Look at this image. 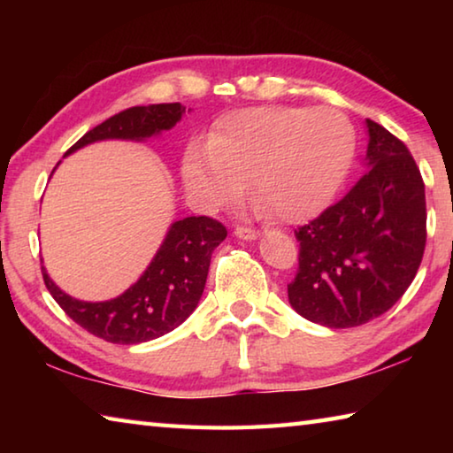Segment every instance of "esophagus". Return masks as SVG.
Returning a JSON list of instances; mask_svg holds the SVG:
<instances>
[{
  "instance_id": "esophagus-1",
  "label": "esophagus",
  "mask_w": 453,
  "mask_h": 453,
  "mask_svg": "<svg viewBox=\"0 0 453 453\" xmlns=\"http://www.w3.org/2000/svg\"><path fill=\"white\" fill-rule=\"evenodd\" d=\"M235 237H240V240H245V242H254L257 240V232L256 229H250V227H235Z\"/></svg>"
}]
</instances>
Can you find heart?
<instances>
[{
    "label": "heart",
    "mask_w": 453,
    "mask_h": 453,
    "mask_svg": "<svg viewBox=\"0 0 453 453\" xmlns=\"http://www.w3.org/2000/svg\"><path fill=\"white\" fill-rule=\"evenodd\" d=\"M356 129L335 107H254L229 113L203 148L183 156L181 178L203 210L250 194L259 210L286 224L319 216L346 181Z\"/></svg>",
    "instance_id": "1"
}]
</instances>
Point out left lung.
I'll list each match as a JSON object with an SVG mask.
<instances>
[{
	"instance_id": "left-lung-1",
	"label": "left lung",
	"mask_w": 453,
	"mask_h": 453,
	"mask_svg": "<svg viewBox=\"0 0 453 453\" xmlns=\"http://www.w3.org/2000/svg\"><path fill=\"white\" fill-rule=\"evenodd\" d=\"M365 173L346 197L296 232L300 270L291 308L313 324L346 329L400 300L426 250V188L411 153L365 119Z\"/></svg>"
}]
</instances>
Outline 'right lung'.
Wrapping results in <instances>:
<instances>
[{
    "instance_id": "add662e5",
    "label": "right lung",
    "mask_w": 453,
    "mask_h": 453,
    "mask_svg": "<svg viewBox=\"0 0 453 453\" xmlns=\"http://www.w3.org/2000/svg\"><path fill=\"white\" fill-rule=\"evenodd\" d=\"M186 113L181 104L137 105L119 111L75 142L65 156L105 140L145 142L172 129ZM226 227L205 216L173 221L142 278L107 302H81L61 291L42 265L45 288L75 324L111 343H143L170 334L197 308L211 254L226 240Z\"/></svg>"
}]
</instances>
